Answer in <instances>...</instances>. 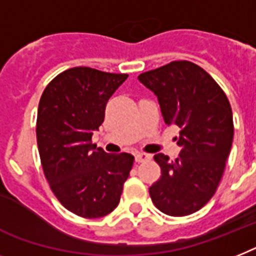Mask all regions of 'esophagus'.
Wrapping results in <instances>:
<instances>
[{"mask_svg": "<svg viewBox=\"0 0 256 256\" xmlns=\"http://www.w3.org/2000/svg\"><path fill=\"white\" fill-rule=\"evenodd\" d=\"M152 158L150 154H145V153H137L136 156H134V160H136V162H145V161H149Z\"/></svg>", "mask_w": 256, "mask_h": 256, "instance_id": "esophagus-1", "label": "esophagus"}]
</instances>
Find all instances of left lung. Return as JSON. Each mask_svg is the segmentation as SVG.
Returning <instances> with one entry per match:
<instances>
[{
  "label": "left lung",
  "mask_w": 256,
  "mask_h": 256,
  "mask_svg": "<svg viewBox=\"0 0 256 256\" xmlns=\"http://www.w3.org/2000/svg\"><path fill=\"white\" fill-rule=\"evenodd\" d=\"M138 81L157 96L164 123L180 128L179 157L154 156L162 175L149 188L152 200L168 216L198 212L214 195L232 149L229 100L217 82L190 61L145 72Z\"/></svg>",
  "instance_id": "8db88e82"
}]
</instances>
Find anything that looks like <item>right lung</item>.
Segmentation results:
<instances>
[{
	"label": "right lung",
	"mask_w": 256,
	"mask_h": 256,
	"mask_svg": "<svg viewBox=\"0 0 256 256\" xmlns=\"http://www.w3.org/2000/svg\"><path fill=\"white\" fill-rule=\"evenodd\" d=\"M128 78L92 68L62 72L40 98L36 138L44 175L58 202L77 216L99 218L118 206L134 157L92 142L106 104Z\"/></svg>",
	"instance_id": "1"
}]
</instances>
